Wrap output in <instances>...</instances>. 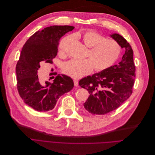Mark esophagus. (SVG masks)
Here are the masks:
<instances>
[{
    "instance_id": "34e87169",
    "label": "esophagus",
    "mask_w": 155,
    "mask_h": 155,
    "mask_svg": "<svg viewBox=\"0 0 155 155\" xmlns=\"http://www.w3.org/2000/svg\"><path fill=\"white\" fill-rule=\"evenodd\" d=\"M74 86H78V84H79V81L78 79H74Z\"/></svg>"
}]
</instances>
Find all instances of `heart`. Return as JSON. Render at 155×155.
Wrapping results in <instances>:
<instances>
[{
    "mask_svg": "<svg viewBox=\"0 0 155 155\" xmlns=\"http://www.w3.org/2000/svg\"><path fill=\"white\" fill-rule=\"evenodd\" d=\"M84 45L90 48L88 53L90 58L84 60L72 59L66 64L65 72L69 76L80 78L90 74L94 69L101 72L109 68L119 58L121 48L114 40L106 39L102 35L93 31L79 34ZM66 39L62 41L60 49L64 51Z\"/></svg>",
    "mask_w": 155,
    "mask_h": 155,
    "instance_id": "1",
    "label": "heart"
}]
</instances>
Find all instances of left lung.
Wrapping results in <instances>:
<instances>
[{"mask_svg": "<svg viewBox=\"0 0 155 155\" xmlns=\"http://www.w3.org/2000/svg\"><path fill=\"white\" fill-rule=\"evenodd\" d=\"M125 49L122 61L103 71L79 81V86L86 89L90 96L83 104L93 115H104L119 107L132 93L136 76L133 50L123 36L110 35Z\"/></svg>", "mask_w": 155, "mask_h": 155, "instance_id": "obj_1", "label": "left lung"}]
</instances>
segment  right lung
Segmentation results:
<instances>
[{
    "label": "right lung",
    "mask_w": 155,
    "mask_h": 155,
    "mask_svg": "<svg viewBox=\"0 0 155 155\" xmlns=\"http://www.w3.org/2000/svg\"><path fill=\"white\" fill-rule=\"evenodd\" d=\"M71 26H51L36 31L21 50L16 71L19 94L24 102L36 111H50L58 99L74 87L71 78L57 74L53 83L43 82L38 76L40 64H52L61 38L73 30ZM57 73H50V75Z\"/></svg>",
    "instance_id": "obj_1"
}]
</instances>
